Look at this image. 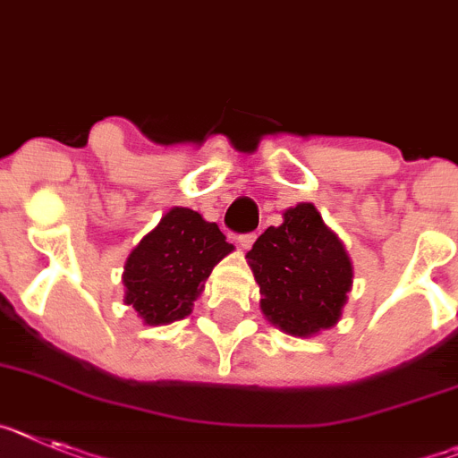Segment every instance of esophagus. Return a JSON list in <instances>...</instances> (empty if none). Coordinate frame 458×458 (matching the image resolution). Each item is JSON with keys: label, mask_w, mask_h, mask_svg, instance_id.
I'll list each match as a JSON object with an SVG mask.
<instances>
[{"label": "esophagus", "mask_w": 458, "mask_h": 458, "mask_svg": "<svg viewBox=\"0 0 458 458\" xmlns=\"http://www.w3.org/2000/svg\"><path fill=\"white\" fill-rule=\"evenodd\" d=\"M240 246L242 249H251V244L256 242V233H249V234H240Z\"/></svg>", "instance_id": "obj_1"}]
</instances>
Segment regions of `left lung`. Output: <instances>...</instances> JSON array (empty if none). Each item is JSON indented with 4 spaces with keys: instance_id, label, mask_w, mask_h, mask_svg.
<instances>
[{
    "instance_id": "8db88e82",
    "label": "left lung",
    "mask_w": 458,
    "mask_h": 458,
    "mask_svg": "<svg viewBox=\"0 0 458 458\" xmlns=\"http://www.w3.org/2000/svg\"><path fill=\"white\" fill-rule=\"evenodd\" d=\"M260 311L290 336H313L344 316L352 290V260L344 242L323 221L313 202L284 212V224L269 225L246 253Z\"/></svg>"
}]
</instances>
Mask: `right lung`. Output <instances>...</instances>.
Here are the masks:
<instances>
[{
  "mask_svg": "<svg viewBox=\"0 0 458 458\" xmlns=\"http://www.w3.org/2000/svg\"><path fill=\"white\" fill-rule=\"evenodd\" d=\"M233 251L216 224L189 207H173L126 258L124 304L154 327L184 320L212 269Z\"/></svg>",
  "mask_w": 458,
  "mask_h": 458,
  "instance_id": "add662e5",
  "label": "right lung"
}]
</instances>
